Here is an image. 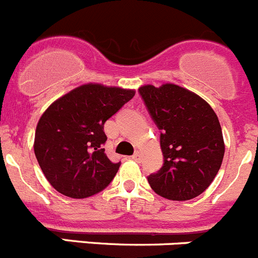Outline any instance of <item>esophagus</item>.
Segmentation results:
<instances>
[{
  "instance_id": "34e87169",
  "label": "esophagus",
  "mask_w": 258,
  "mask_h": 258,
  "mask_svg": "<svg viewBox=\"0 0 258 258\" xmlns=\"http://www.w3.org/2000/svg\"><path fill=\"white\" fill-rule=\"evenodd\" d=\"M131 158H132V159H134V161L140 162V161H141V154H140V152H136L134 155H132Z\"/></svg>"
}]
</instances>
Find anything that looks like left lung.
I'll list each match as a JSON object with an SVG mask.
<instances>
[{
	"label": "left lung",
	"instance_id": "left-lung-1",
	"mask_svg": "<svg viewBox=\"0 0 258 258\" xmlns=\"http://www.w3.org/2000/svg\"><path fill=\"white\" fill-rule=\"evenodd\" d=\"M161 130L164 163L148 177L157 194L171 201L201 196L219 172L225 154L219 118L210 104L173 83L139 89Z\"/></svg>",
	"mask_w": 258,
	"mask_h": 258
}]
</instances>
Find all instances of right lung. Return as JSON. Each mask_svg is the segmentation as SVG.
<instances>
[{
  "label": "right lung",
  "instance_id": "right-lung-1",
  "mask_svg": "<svg viewBox=\"0 0 258 258\" xmlns=\"http://www.w3.org/2000/svg\"><path fill=\"white\" fill-rule=\"evenodd\" d=\"M135 96V90L87 83L51 104L38 120L34 154L47 181L69 198L105 189L119 163L105 154L104 123Z\"/></svg>",
  "mask_w": 258,
  "mask_h": 258
}]
</instances>
